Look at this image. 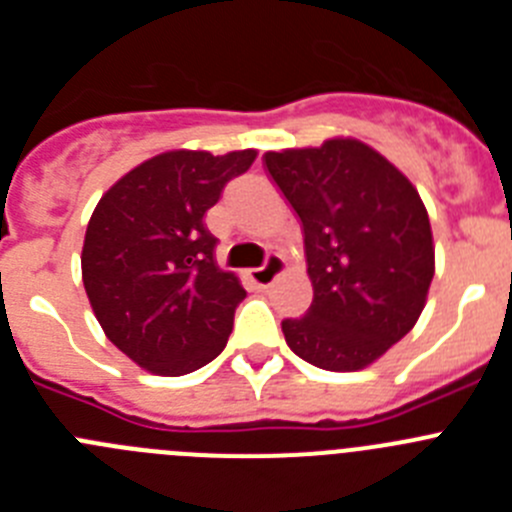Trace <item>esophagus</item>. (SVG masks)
Returning <instances> with one entry per match:
<instances>
[{
	"mask_svg": "<svg viewBox=\"0 0 512 512\" xmlns=\"http://www.w3.org/2000/svg\"><path fill=\"white\" fill-rule=\"evenodd\" d=\"M284 269H287V264H284L282 256H277V253H271L269 259H266L264 266H259V269H248V279H251L256 287H269L271 282L277 277H282Z\"/></svg>",
	"mask_w": 512,
	"mask_h": 512,
	"instance_id": "34e87169",
	"label": "esophagus"
}]
</instances>
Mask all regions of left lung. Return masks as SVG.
<instances>
[{
    "label": "left lung",
    "mask_w": 512,
    "mask_h": 512,
    "mask_svg": "<svg viewBox=\"0 0 512 512\" xmlns=\"http://www.w3.org/2000/svg\"><path fill=\"white\" fill-rule=\"evenodd\" d=\"M305 230L312 305L284 341L325 372H359L418 323L436 271L431 220L408 176L356 138L264 156Z\"/></svg>",
    "instance_id": "obj_1"
}]
</instances>
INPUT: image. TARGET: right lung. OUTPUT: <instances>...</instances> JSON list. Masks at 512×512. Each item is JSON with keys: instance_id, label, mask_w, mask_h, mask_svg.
<instances>
[{"instance_id": "right-lung-1", "label": "right lung", "mask_w": 512, "mask_h": 512, "mask_svg": "<svg viewBox=\"0 0 512 512\" xmlns=\"http://www.w3.org/2000/svg\"><path fill=\"white\" fill-rule=\"evenodd\" d=\"M256 153H158L120 176L94 207L81 279L104 336L140 369L182 377L228 343L246 289L217 266L205 215Z\"/></svg>"}]
</instances>
